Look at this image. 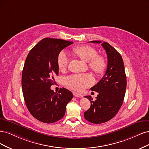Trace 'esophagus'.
<instances>
[{
    "label": "esophagus",
    "mask_w": 149,
    "mask_h": 149,
    "mask_svg": "<svg viewBox=\"0 0 149 149\" xmlns=\"http://www.w3.org/2000/svg\"><path fill=\"white\" fill-rule=\"evenodd\" d=\"M74 96H75V97H78V98H82L83 97V95H81V94H79V93H74Z\"/></svg>",
    "instance_id": "1"
}]
</instances>
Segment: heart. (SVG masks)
Masks as SVG:
<instances>
[{
	"label": "heart",
	"mask_w": 149,
	"mask_h": 149,
	"mask_svg": "<svg viewBox=\"0 0 149 149\" xmlns=\"http://www.w3.org/2000/svg\"><path fill=\"white\" fill-rule=\"evenodd\" d=\"M81 59L88 62L89 68L94 72L102 74L106 68V61L102 56H97L98 52L93 47L89 46H80L73 49ZM69 57L67 52L62 51L57 56V63L59 69L64 70L68 66ZM94 82L93 77L90 74L72 75L65 80V85L71 89L81 91Z\"/></svg>",
	"instance_id": "heart-1"
}]
</instances>
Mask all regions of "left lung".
I'll list each match as a JSON object with an SVG mask.
<instances>
[{"label":"left lung","instance_id":"obj_1","mask_svg":"<svg viewBox=\"0 0 149 149\" xmlns=\"http://www.w3.org/2000/svg\"><path fill=\"white\" fill-rule=\"evenodd\" d=\"M91 42L101 43L100 41ZM102 46L106 51L108 57L107 71L103 78L91 88L98 93L96 100L90 95L85 96L91 103L90 108L84 113L88 121L94 124L107 122L116 115L123 104L126 89V75L122 57L107 42Z\"/></svg>","mask_w":149,"mask_h":149}]
</instances>
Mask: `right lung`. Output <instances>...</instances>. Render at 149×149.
Returning a JSON list of instances; mask_svg holds the SVG:
<instances>
[{
	"instance_id": "1",
	"label": "right lung",
	"mask_w": 149,
	"mask_h": 149,
	"mask_svg": "<svg viewBox=\"0 0 149 149\" xmlns=\"http://www.w3.org/2000/svg\"><path fill=\"white\" fill-rule=\"evenodd\" d=\"M73 42L46 38L30 50L24 64L22 87L24 100L32 116L45 123L64 117L66 105L73 98L70 91L61 88L54 93L50 88L59 74L57 56Z\"/></svg>"
}]
</instances>
